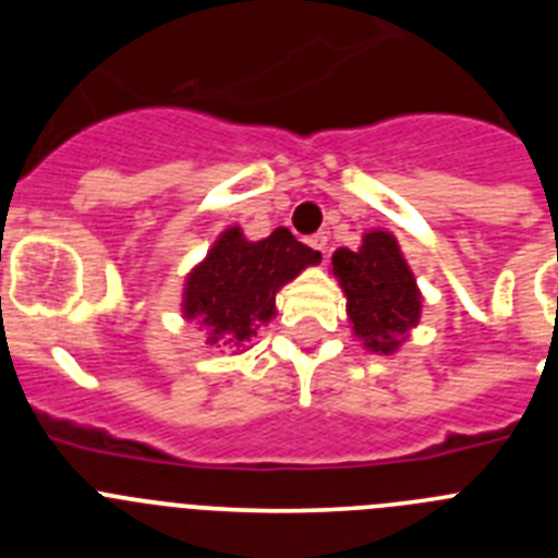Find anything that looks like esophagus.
<instances>
[{"label":"esophagus","instance_id":"esophagus-1","mask_svg":"<svg viewBox=\"0 0 558 558\" xmlns=\"http://www.w3.org/2000/svg\"><path fill=\"white\" fill-rule=\"evenodd\" d=\"M327 240H329L327 231H318V234L310 236L307 243H310V248H315L322 256H327Z\"/></svg>","mask_w":558,"mask_h":558}]
</instances>
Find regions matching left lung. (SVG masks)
Here are the masks:
<instances>
[{
	"instance_id": "left-lung-1",
	"label": "left lung",
	"mask_w": 558,
	"mask_h": 558,
	"mask_svg": "<svg viewBox=\"0 0 558 558\" xmlns=\"http://www.w3.org/2000/svg\"><path fill=\"white\" fill-rule=\"evenodd\" d=\"M332 274L347 293V313L363 347L393 354L418 324L422 293L399 243L388 231H368L360 248H338Z\"/></svg>"
}]
</instances>
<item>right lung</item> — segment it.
Masks as SVG:
<instances>
[{
	"label": "right lung",
	"mask_w": 558,
	"mask_h": 558,
	"mask_svg": "<svg viewBox=\"0 0 558 558\" xmlns=\"http://www.w3.org/2000/svg\"><path fill=\"white\" fill-rule=\"evenodd\" d=\"M318 259V251L299 243L282 226L256 243L245 240L240 226H231L186 276L181 313L206 329L209 347L243 349L276 315L279 288Z\"/></svg>",
	"instance_id": "add662e5"
}]
</instances>
